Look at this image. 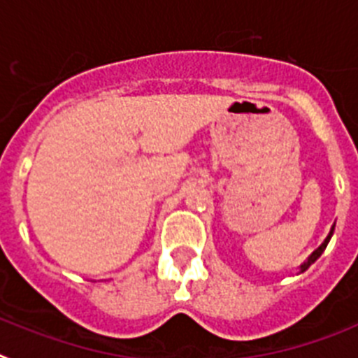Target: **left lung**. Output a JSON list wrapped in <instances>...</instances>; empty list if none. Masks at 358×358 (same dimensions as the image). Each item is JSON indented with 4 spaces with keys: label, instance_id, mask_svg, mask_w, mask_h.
I'll list each match as a JSON object with an SVG mask.
<instances>
[{
    "label": "left lung",
    "instance_id": "8db88e82",
    "mask_svg": "<svg viewBox=\"0 0 358 358\" xmlns=\"http://www.w3.org/2000/svg\"><path fill=\"white\" fill-rule=\"evenodd\" d=\"M331 234H334V229H331V231H329L328 238H326V239H324V243H322V245H321V247L317 248L315 252H313V254H312V256H310V257H308V261H306V263H304V265H301V272H304V270L308 268V266H310V265H312V263H313V261H315V259H317V257H319V256H321V254H322V252H324V248H326V245H328V241H329V238H331Z\"/></svg>",
    "mask_w": 358,
    "mask_h": 358
}]
</instances>
